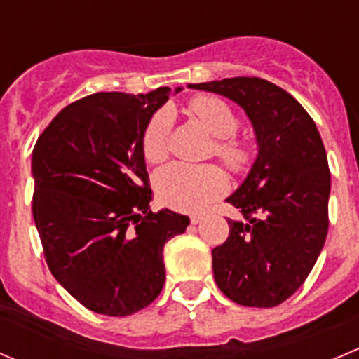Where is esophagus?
Masks as SVG:
<instances>
[{"label":"esophagus","mask_w":359,"mask_h":359,"mask_svg":"<svg viewBox=\"0 0 359 359\" xmlns=\"http://www.w3.org/2000/svg\"><path fill=\"white\" fill-rule=\"evenodd\" d=\"M201 220H203L201 215H193V217H191V224H194V226H196V224H200Z\"/></svg>","instance_id":"34e87169"}]
</instances>
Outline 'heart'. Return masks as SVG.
I'll use <instances>...</instances> for the list:
<instances>
[{
    "label": "heart",
    "instance_id": "1",
    "mask_svg": "<svg viewBox=\"0 0 359 359\" xmlns=\"http://www.w3.org/2000/svg\"><path fill=\"white\" fill-rule=\"evenodd\" d=\"M189 112L208 128L215 142V156L233 172H243L252 161V151L245 140L236 139L240 118L233 107L213 95H198L189 102ZM172 112L158 111L147 123L142 135V153L149 163H161L168 156ZM159 200L180 212H200L227 191V177L215 165L172 163L156 175Z\"/></svg>",
    "mask_w": 359,
    "mask_h": 359
}]
</instances>
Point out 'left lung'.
I'll return each mask as SVG.
<instances>
[{"label": "left lung", "mask_w": 359, "mask_h": 359, "mask_svg": "<svg viewBox=\"0 0 359 359\" xmlns=\"http://www.w3.org/2000/svg\"><path fill=\"white\" fill-rule=\"evenodd\" d=\"M243 107L257 153L247 179L227 198L245 222L231 220L212 250L217 287L240 306L274 307L300 288L328 233L330 170L313 118L283 88L262 78L189 85Z\"/></svg>", "instance_id": "8db88e82"}]
</instances>
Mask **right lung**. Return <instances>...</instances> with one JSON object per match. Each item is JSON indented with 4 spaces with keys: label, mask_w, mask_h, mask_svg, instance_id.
I'll list each match as a JSON object with an SVG mask.
<instances>
[{
    "label": "right lung",
    "mask_w": 359,
    "mask_h": 359,
    "mask_svg": "<svg viewBox=\"0 0 359 359\" xmlns=\"http://www.w3.org/2000/svg\"><path fill=\"white\" fill-rule=\"evenodd\" d=\"M175 92H99L64 107L32 151V215L50 273L86 309L128 316L165 285L163 247L189 217L151 212L147 123Z\"/></svg>",
    "instance_id": "right-lung-1"
}]
</instances>
